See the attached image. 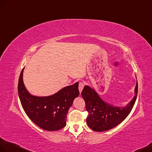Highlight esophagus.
Segmentation results:
<instances>
[{"mask_svg": "<svg viewBox=\"0 0 152 152\" xmlns=\"http://www.w3.org/2000/svg\"><path fill=\"white\" fill-rule=\"evenodd\" d=\"M83 87H84V83L82 82H80L79 83V87H78V89H79V91L80 93H82V91L83 89Z\"/></svg>", "mask_w": 152, "mask_h": 152, "instance_id": "34e87169", "label": "esophagus"}]
</instances>
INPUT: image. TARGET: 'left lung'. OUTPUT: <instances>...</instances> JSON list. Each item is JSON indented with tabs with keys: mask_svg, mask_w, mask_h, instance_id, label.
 I'll return each mask as SVG.
<instances>
[{
	"mask_svg": "<svg viewBox=\"0 0 152 152\" xmlns=\"http://www.w3.org/2000/svg\"><path fill=\"white\" fill-rule=\"evenodd\" d=\"M138 83L137 82L133 100L124 107H115L102 100L93 89L85 86L82 96L86 102L88 112L86 118L89 128L96 132H105L115 128L124 121L130 113L137 99Z\"/></svg>",
	"mask_w": 152,
	"mask_h": 152,
	"instance_id": "left-lung-1",
	"label": "left lung"
}]
</instances>
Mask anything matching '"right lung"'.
Returning a JSON list of instances; mask_svg holds the SVG:
<instances>
[{
    "label": "right lung",
    "instance_id": "right-lung-1",
    "mask_svg": "<svg viewBox=\"0 0 152 152\" xmlns=\"http://www.w3.org/2000/svg\"><path fill=\"white\" fill-rule=\"evenodd\" d=\"M23 69L18 82V94L22 107L31 121L47 131H57L66 125V114L74 99L78 96V82L63 88L49 96H32L23 81Z\"/></svg>",
    "mask_w": 152,
    "mask_h": 152
}]
</instances>
